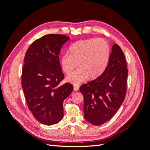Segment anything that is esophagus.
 Segmentation results:
<instances>
[{
	"label": "esophagus",
	"instance_id": "34e87169",
	"mask_svg": "<svg viewBox=\"0 0 150 150\" xmlns=\"http://www.w3.org/2000/svg\"><path fill=\"white\" fill-rule=\"evenodd\" d=\"M79 86L78 85H74V90L75 91H77L79 90Z\"/></svg>",
	"mask_w": 150,
	"mask_h": 150
}]
</instances>
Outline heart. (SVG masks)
<instances>
[{
	"label": "heart",
	"mask_w": 150,
	"mask_h": 150,
	"mask_svg": "<svg viewBox=\"0 0 150 150\" xmlns=\"http://www.w3.org/2000/svg\"><path fill=\"white\" fill-rule=\"evenodd\" d=\"M110 56V46L103 38L81 40L69 48V54H62L60 64L63 72L69 74L78 63V69L67 76L71 83L78 84L89 77L96 78L106 69Z\"/></svg>",
	"instance_id": "obj_1"
}]
</instances>
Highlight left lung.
<instances>
[{"label":"left lung","mask_w":150,"mask_h":150,"mask_svg":"<svg viewBox=\"0 0 150 150\" xmlns=\"http://www.w3.org/2000/svg\"><path fill=\"white\" fill-rule=\"evenodd\" d=\"M128 69L122 49L115 44L106 69L94 80L79 88L84 96V116L94 126L110 120L123 103Z\"/></svg>","instance_id":"left-lung-1"}]
</instances>
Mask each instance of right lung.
<instances>
[{
    "instance_id": "obj_1",
    "label": "right lung",
    "mask_w": 150,
    "mask_h": 150,
    "mask_svg": "<svg viewBox=\"0 0 150 150\" xmlns=\"http://www.w3.org/2000/svg\"><path fill=\"white\" fill-rule=\"evenodd\" d=\"M69 38L47 34L35 40L27 51L21 83L27 105L36 120L46 125L59 122L64 116L63 102L73 86H59L64 76L59 54Z\"/></svg>"
}]
</instances>
